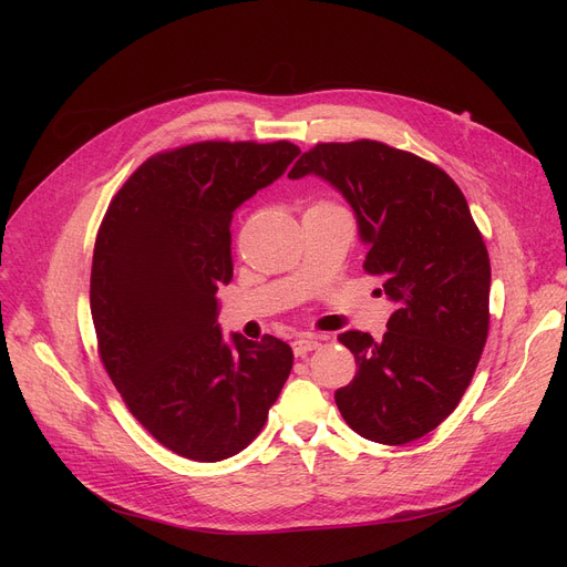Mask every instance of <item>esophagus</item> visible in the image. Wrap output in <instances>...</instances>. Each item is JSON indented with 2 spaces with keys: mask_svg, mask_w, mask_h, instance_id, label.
<instances>
[{
  "mask_svg": "<svg viewBox=\"0 0 567 567\" xmlns=\"http://www.w3.org/2000/svg\"><path fill=\"white\" fill-rule=\"evenodd\" d=\"M319 344H321V338H317V336H299L293 340L291 347H293V353L301 355V359H303V355L315 351Z\"/></svg>",
  "mask_w": 567,
  "mask_h": 567,
  "instance_id": "34e87169",
  "label": "esophagus"
}]
</instances>
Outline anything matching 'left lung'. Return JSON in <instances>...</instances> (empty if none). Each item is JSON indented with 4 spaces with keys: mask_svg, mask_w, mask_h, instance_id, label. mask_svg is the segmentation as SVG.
<instances>
[{
    "mask_svg": "<svg viewBox=\"0 0 567 567\" xmlns=\"http://www.w3.org/2000/svg\"><path fill=\"white\" fill-rule=\"evenodd\" d=\"M317 174L351 204L363 268L398 310L379 342L347 331L355 377L336 393L347 425L402 445L457 409L489 331V255L466 197L439 165L377 140L319 142L289 178Z\"/></svg>",
    "mask_w": 567,
    "mask_h": 567,
    "instance_id": "1",
    "label": "left lung"
}]
</instances>
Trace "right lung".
<instances>
[{
  "instance_id": "right-lung-1",
  "label": "right lung",
  "mask_w": 567,
  "mask_h": 567,
  "mask_svg": "<svg viewBox=\"0 0 567 567\" xmlns=\"http://www.w3.org/2000/svg\"><path fill=\"white\" fill-rule=\"evenodd\" d=\"M301 148L206 140L146 158L96 234L89 303L99 355L140 425L167 451L220 462L261 432L293 365L287 342L218 329L234 276L231 214Z\"/></svg>"
}]
</instances>
